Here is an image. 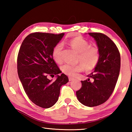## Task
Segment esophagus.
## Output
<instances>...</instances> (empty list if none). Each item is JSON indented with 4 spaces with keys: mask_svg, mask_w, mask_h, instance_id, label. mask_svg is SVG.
I'll return each mask as SVG.
<instances>
[{
    "mask_svg": "<svg viewBox=\"0 0 132 132\" xmlns=\"http://www.w3.org/2000/svg\"><path fill=\"white\" fill-rule=\"evenodd\" d=\"M73 80H74V79H73V77H69V81H73Z\"/></svg>",
    "mask_w": 132,
    "mask_h": 132,
    "instance_id": "esophagus-1",
    "label": "esophagus"
}]
</instances>
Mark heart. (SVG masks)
I'll return each instance as SVG.
<instances>
[{
  "label": "heart",
  "mask_w": 132,
  "mask_h": 132,
  "mask_svg": "<svg viewBox=\"0 0 132 132\" xmlns=\"http://www.w3.org/2000/svg\"><path fill=\"white\" fill-rule=\"evenodd\" d=\"M70 46L79 53L77 61L80 63L77 64H64L61 67L62 72L70 76H74L77 73L83 69L87 70L93 69L100 60L99 50L95 46H90L88 42L81 38H76L70 42ZM63 45L59 43L56 45L52 51V57L55 62L61 63L62 62V50Z\"/></svg>",
  "instance_id": "heart-1"
}]
</instances>
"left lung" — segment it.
<instances>
[{"instance_id": "8db88e82", "label": "left lung", "mask_w": 132, "mask_h": 132, "mask_svg": "<svg viewBox=\"0 0 132 132\" xmlns=\"http://www.w3.org/2000/svg\"><path fill=\"white\" fill-rule=\"evenodd\" d=\"M100 52V60L94 71L81 81V87L76 91L80 102L87 106H95L104 103L115 87L120 68V56L114 42L102 33L90 32ZM93 79L90 81V78Z\"/></svg>"}]
</instances>
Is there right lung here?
Segmentation results:
<instances>
[{"instance_id": "obj_1", "label": "right lung", "mask_w": 132, "mask_h": 132, "mask_svg": "<svg viewBox=\"0 0 132 132\" xmlns=\"http://www.w3.org/2000/svg\"><path fill=\"white\" fill-rule=\"evenodd\" d=\"M64 35L32 33L24 39L18 54V75L24 90L31 101L42 108L54 105L61 86L69 81L66 75H59L62 71L52 57L53 48ZM55 75V81L48 79Z\"/></svg>"}]
</instances>
